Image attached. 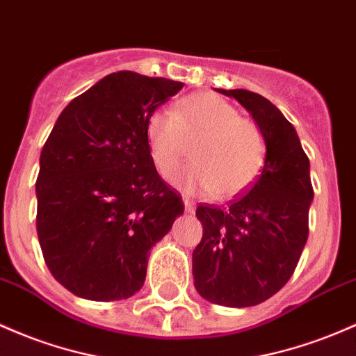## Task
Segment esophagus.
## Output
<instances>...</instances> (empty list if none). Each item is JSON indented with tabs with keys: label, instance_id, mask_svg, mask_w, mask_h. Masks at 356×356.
Returning <instances> with one entry per match:
<instances>
[{
	"label": "esophagus",
	"instance_id": "esophagus-1",
	"mask_svg": "<svg viewBox=\"0 0 356 356\" xmlns=\"http://www.w3.org/2000/svg\"><path fill=\"white\" fill-rule=\"evenodd\" d=\"M182 201H184V206H186L187 213H194V202H193V199L184 197V199H182Z\"/></svg>",
	"mask_w": 356,
	"mask_h": 356
}]
</instances>
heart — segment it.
<instances>
[{
	"label": "heart",
	"mask_w": 356,
	"mask_h": 356,
	"mask_svg": "<svg viewBox=\"0 0 356 356\" xmlns=\"http://www.w3.org/2000/svg\"><path fill=\"white\" fill-rule=\"evenodd\" d=\"M194 162L175 177L186 191L232 197L260 174L267 145L259 124L241 118L235 106L211 92L184 97L174 113L155 109L145 123V142L152 163L170 179L186 157V142Z\"/></svg>",
	"instance_id": "heart-1"
}]
</instances>
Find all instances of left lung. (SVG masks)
Listing matches in <instances>:
<instances>
[{
  "label": "left lung",
  "mask_w": 356,
  "mask_h": 356,
  "mask_svg": "<svg viewBox=\"0 0 356 356\" xmlns=\"http://www.w3.org/2000/svg\"><path fill=\"white\" fill-rule=\"evenodd\" d=\"M218 92L253 116L267 154L259 177L228 206H197L202 240L193 252L194 287L213 304L250 307L277 294L298 267L314 191L309 159L279 108L247 89Z\"/></svg>",
  "instance_id": "left-lung-1"
}]
</instances>
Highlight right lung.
<instances>
[{"mask_svg": "<svg viewBox=\"0 0 356 356\" xmlns=\"http://www.w3.org/2000/svg\"><path fill=\"white\" fill-rule=\"evenodd\" d=\"M182 83L120 70L74 97L40 154L37 235L50 273L74 296L128 299L150 250L184 213L152 163L148 115Z\"/></svg>", "mask_w": 356, "mask_h": 356, "instance_id": "right-lung-1", "label": "right lung"}]
</instances>
